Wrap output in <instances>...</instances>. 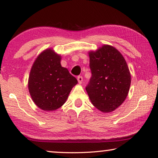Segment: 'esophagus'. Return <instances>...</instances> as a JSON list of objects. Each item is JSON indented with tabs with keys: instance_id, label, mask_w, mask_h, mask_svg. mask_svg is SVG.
Instances as JSON below:
<instances>
[{
	"instance_id": "esophagus-1",
	"label": "esophagus",
	"mask_w": 158,
	"mask_h": 158,
	"mask_svg": "<svg viewBox=\"0 0 158 158\" xmlns=\"http://www.w3.org/2000/svg\"><path fill=\"white\" fill-rule=\"evenodd\" d=\"M77 80H78V83H79V84H81V83L82 82L83 78H82V77L81 76H78V78H77Z\"/></svg>"
}]
</instances>
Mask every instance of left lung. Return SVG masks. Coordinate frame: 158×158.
Here are the masks:
<instances>
[{"label": "left lung", "mask_w": 158, "mask_h": 158, "mask_svg": "<svg viewBox=\"0 0 158 158\" xmlns=\"http://www.w3.org/2000/svg\"><path fill=\"white\" fill-rule=\"evenodd\" d=\"M91 77L86 86L93 105L103 112H110L127 98L131 84L130 70L122 54L109 45L89 52Z\"/></svg>", "instance_id": "8db88e82"}]
</instances>
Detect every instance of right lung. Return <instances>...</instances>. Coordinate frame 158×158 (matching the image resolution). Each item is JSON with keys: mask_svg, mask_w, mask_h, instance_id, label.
Returning <instances> with one entry per match:
<instances>
[{"mask_svg": "<svg viewBox=\"0 0 158 158\" xmlns=\"http://www.w3.org/2000/svg\"><path fill=\"white\" fill-rule=\"evenodd\" d=\"M61 57L52 49L41 52L35 60L28 78V91L41 110L52 111L66 102L78 80L61 66Z\"/></svg>", "mask_w": 158, "mask_h": 158, "instance_id": "1", "label": "right lung"}]
</instances>
